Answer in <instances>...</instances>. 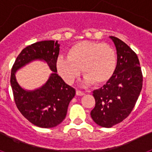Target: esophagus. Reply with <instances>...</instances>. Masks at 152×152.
Masks as SVG:
<instances>
[{
	"label": "esophagus",
	"instance_id": "esophagus-1",
	"mask_svg": "<svg viewBox=\"0 0 152 152\" xmlns=\"http://www.w3.org/2000/svg\"><path fill=\"white\" fill-rule=\"evenodd\" d=\"M76 94H77V96H83V95H84V93L82 92V91L77 90V91H76Z\"/></svg>",
	"mask_w": 152,
	"mask_h": 152
}]
</instances>
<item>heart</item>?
I'll use <instances>...</instances> for the list:
<instances>
[{"mask_svg":"<svg viewBox=\"0 0 152 152\" xmlns=\"http://www.w3.org/2000/svg\"><path fill=\"white\" fill-rule=\"evenodd\" d=\"M58 72L71 84L80 75H84V84H104L113 75L116 68V55L110 45L91 41H81L72 45L67 58L58 57Z\"/></svg>","mask_w":152,"mask_h":152,"instance_id":"obj_1","label":"heart"}]
</instances>
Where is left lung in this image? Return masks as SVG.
Masks as SVG:
<instances>
[{
  "mask_svg": "<svg viewBox=\"0 0 152 152\" xmlns=\"http://www.w3.org/2000/svg\"><path fill=\"white\" fill-rule=\"evenodd\" d=\"M116 49L117 62L113 75L102 88L95 90L93 120L110 128L124 120L135 105L142 88V73L138 56L119 39L110 36Z\"/></svg>",
  "mask_w": 152,
  "mask_h": 152,
  "instance_id": "left-lung-1",
  "label": "left lung"
}]
</instances>
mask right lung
<instances>
[{"label":"right lung","instance_id":"add662e5","mask_svg":"<svg viewBox=\"0 0 152 152\" xmlns=\"http://www.w3.org/2000/svg\"><path fill=\"white\" fill-rule=\"evenodd\" d=\"M59 47L60 44L54 40L32 44L21 51L11 70L10 84L17 108L31 123L41 128L59 125L66 116L68 104L75 95V88L57 74L56 61ZM37 60L46 63L52 74L40 88L32 91L24 89L17 82L15 72Z\"/></svg>","mask_w":152,"mask_h":152}]
</instances>
